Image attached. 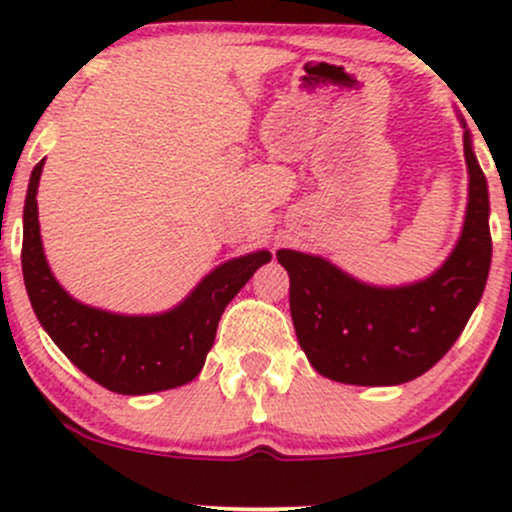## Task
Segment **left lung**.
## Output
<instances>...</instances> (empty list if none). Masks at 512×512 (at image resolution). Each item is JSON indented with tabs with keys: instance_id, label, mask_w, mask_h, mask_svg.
I'll return each instance as SVG.
<instances>
[{
	"instance_id": "left-lung-1",
	"label": "left lung",
	"mask_w": 512,
	"mask_h": 512,
	"mask_svg": "<svg viewBox=\"0 0 512 512\" xmlns=\"http://www.w3.org/2000/svg\"><path fill=\"white\" fill-rule=\"evenodd\" d=\"M469 202L462 236L436 274L378 289L322 257L279 250L289 272L291 317L310 366L346 385H399L424 375L457 342L491 267L489 190L464 129Z\"/></svg>"
}]
</instances>
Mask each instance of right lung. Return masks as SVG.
<instances>
[{
  "mask_svg": "<svg viewBox=\"0 0 512 512\" xmlns=\"http://www.w3.org/2000/svg\"><path fill=\"white\" fill-rule=\"evenodd\" d=\"M43 163L28 182L21 248L23 281L43 330L76 368L117 395H149L195 380L226 305L272 255L260 250L221 264L168 313L117 315L91 308L74 301L45 262L35 202Z\"/></svg>",
  "mask_w": 512,
  "mask_h": 512,
  "instance_id": "obj_1",
  "label": "right lung"
}]
</instances>
